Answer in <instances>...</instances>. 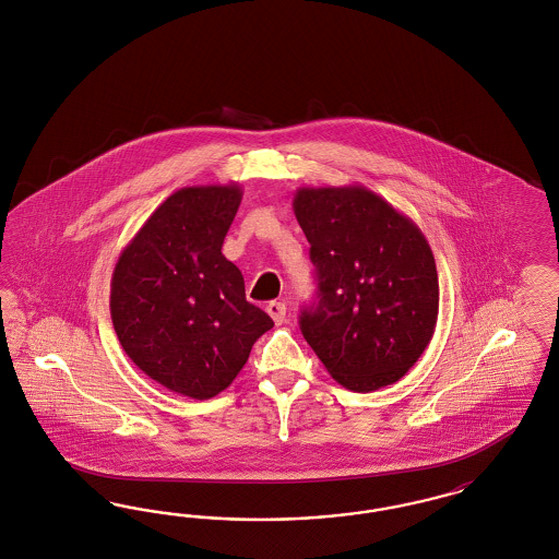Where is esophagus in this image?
<instances>
[{
    "label": "esophagus",
    "instance_id": "esophagus-1",
    "mask_svg": "<svg viewBox=\"0 0 559 559\" xmlns=\"http://www.w3.org/2000/svg\"><path fill=\"white\" fill-rule=\"evenodd\" d=\"M266 311H269V316L274 320L276 326H281L285 322V318H287V306L281 304V301H270Z\"/></svg>",
    "mask_w": 559,
    "mask_h": 559
}]
</instances>
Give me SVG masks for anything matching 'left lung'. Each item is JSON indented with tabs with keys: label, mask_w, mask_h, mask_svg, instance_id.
Returning a JSON list of instances; mask_svg holds the SVG:
<instances>
[{
	"label": "left lung",
	"mask_w": 559,
	"mask_h": 559,
	"mask_svg": "<svg viewBox=\"0 0 559 559\" xmlns=\"http://www.w3.org/2000/svg\"><path fill=\"white\" fill-rule=\"evenodd\" d=\"M318 301L299 326L328 373L353 392L399 382L429 345L438 270L421 229L364 186L299 188Z\"/></svg>",
	"instance_id": "obj_1"
}]
</instances>
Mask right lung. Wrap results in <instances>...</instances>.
Here are the masks:
<instances>
[{
	"label": "right lung",
	"instance_id": "1",
	"mask_svg": "<svg viewBox=\"0 0 559 559\" xmlns=\"http://www.w3.org/2000/svg\"><path fill=\"white\" fill-rule=\"evenodd\" d=\"M241 195L237 183L171 193L119 253L111 278V320L126 355L195 401L231 384L274 326L221 251Z\"/></svg>",
	"mask_w": 559,
	"mask_h": 559
}]
</instances>
